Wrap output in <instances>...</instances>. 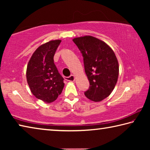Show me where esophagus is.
Segmentation results:
<instances>
[{
  "label": "esophagus",
  "mask_w": 150,
  "mask_h": 150,
  "mask_svg": "<svg viewBox=\"0 0 150 150\" xmlns=\"http://www.w3.org/2000/svg\"><path fill=\"white\" fill-rule=\"evenodd\" d=\"M65 79L67 81H75V76L73 75H70L69 77H65Z\"/></svg>",
  "instance_id": "esophagus-1"
}]
</instances>
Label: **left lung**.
Wrapping results in <instances>:
<instances>
[{
	"label": "left lung",
	"instance_id": "left-lung-1",
	"mask_svg": "<svg viewBox=\"0 0 150 150\" xmlns=\"http://www.w3.org/2000/svg\"><path fill=\"white\" fill-rule=\"evenodd\" d=\"M83 57L85 73L90 86L86 97L99 102L110 95L118 77V60L112 50L101 40L90 35L73 40Z\"/></svg>",
	"mask_w": 150,
	"mask_h": 150
}]
</instances>
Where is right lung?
Here are the masks:
<instances>
[{"instance_id":"right-lung-1","label":"right lung","mask_w":150,"mask_h":150,"mask_svg":"<svg viewBox=\"0 0 150 150\" xmlns=\"http://www.w3.org/2000/svg\"><path fill=\"white\" fill-rule=\"evenodd\" d=\"M61 40H52L38 48L32 55L26 70V79L31 92L35 97L50 103L57 99L64 87L54 56Z\"/></svg>"}]
</instances>
